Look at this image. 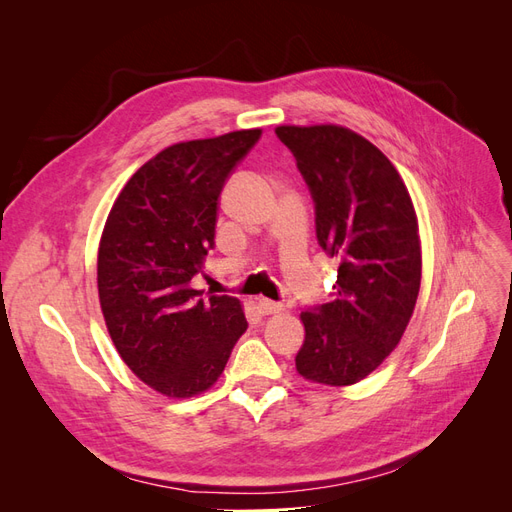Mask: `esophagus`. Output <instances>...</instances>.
Here are the masks:
<instances>
[{
    "mask_svg": "<svg viewBox=\"0 0 512 512\" xmlns=\"http://www.w3.org/2000/svg\"><path fill=\"white\" fill-rule=\"evenodd\" d=\"M256 307H258V312L262 316H273V314L284 312V305L282 303H275V301H269V299H260L256 303Z\"/></svg>",
    "mask_w": 512,
    "mask_h": 512,
    "instance_id": "1",
    "label": "esophagus"
}]
</instances>
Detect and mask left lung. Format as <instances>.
<instances>
[{
	"instance_id": "obj_1",
	"label": "left lung",
	"mask_w": 512,
	"mask_h": 512,
	"mask_svg": "<svg viewBox=\"0 0 512 512\" xmlns=\"http://www.w3.org/2000/svg\"><path fill=\"white\" fill-rule=\"evenodd\" d=\"M316 203V237L339 260L335 297L301 312L297 371L329 386L367 378L412 318L421 288V239L410 192L367 138L335 123L277 126Z\"/></svg>"
}]
</instances>
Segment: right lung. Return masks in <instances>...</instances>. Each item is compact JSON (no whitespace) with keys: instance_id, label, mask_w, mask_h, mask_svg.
Masks as SVG:
<instances>
[{"instance_id":"right-lung-1","label":"right lung","mask_w":512,"mask_h":512,"mask_svg":"<svg viewBox=\"0 0 512 512\" xmlns=\"http://www.w3.org/2000/svg\"><path fill=\"white\" fill-rule=\"evenodd\" d=\"M260 128L175 143L123 185L98 247L108 335L136 378L173 399L218 382L247 320L239 299L192 288L213 247L218 198Z\"/></svg>"}]
</instances>
